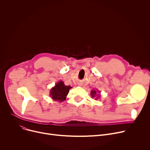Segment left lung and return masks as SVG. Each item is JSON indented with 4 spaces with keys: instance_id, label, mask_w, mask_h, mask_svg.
<instances>
[{
    "instance_id": "1",
    "label": "left lung",
    "mask_w": 150,
    "mask_h": 150,
    "mask_svg": "<svg viewBox=\"0 0 150 150\" xmlns=\"http://www.w3.org/2000/svg\"><path fill=\"white\" fill-rule=\"evenodd\" d=\"M98 92L99 93H100V91H98ZM91 96H92V98H93V97H96V94H97V91H95V90H93V91H91ZM98 96V94L97 95V97L98 98V97H100V95L98 94V96ZM97 98H96V99H97Z\"/></svg>"
}]
</instances>
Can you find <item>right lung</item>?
Returning <instances> with one entry per match:
<instances>
[{
    "label": "right lung",
    "instance_id": "obj_1",
    "mask_svg": "<svg viewBox=\"0 0 150 150\" xmlns=\"http://www.w3.org/2000/svg\"><path fill=\"white\" fill-rule=\"evenodd\" d=\"M72 88L70 86H66L64 82L59 81L50 91V96L53 100L59 101V103L64 101L69 92Z\"/></svg>",
    "mask_w": 150,
    "mask_h": 150
}]
</instances>
